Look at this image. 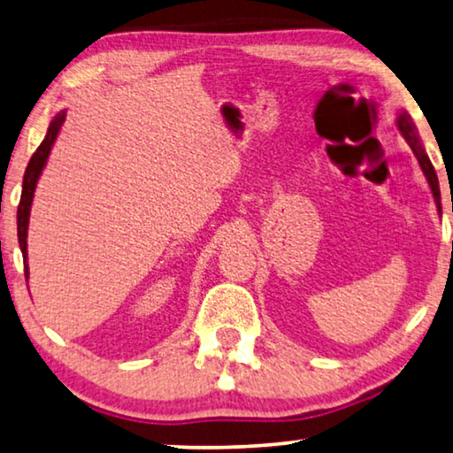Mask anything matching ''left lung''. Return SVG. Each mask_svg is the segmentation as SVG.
<instances>
[{"instance_id": "1", "label": "left lung", "mask_w": 453, "mask_h": 453, "mask_svg": "<svg viewBox=\"0 0 453 453\" xmlns=\"http://www.w3.org/2000/svg\"><path fill=\"white\" fill-rule=\"evenodd\" d=\"M396 130H399V134L404 138V142H407L411 150H413L417 162H419L421 171L425 174V179H427V185L431 188V195H434V201L437 205V213H440V218H441V195H440V183H437L435 168H434V165H431L427 152H425L423 142L419 138V132H417V126L413 124V119H411V116L404 110L396 113Z\"/></svg>"}]
</instances>
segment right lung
Returning <instances> with one entry per match:
<instances>
[{"label":"right lung","mask_w":453,"mask_h":453,"mask_svg":"<svg viewBox=\"0 0 453 453\" xmlns=\"http://www.w3.org/2000/svg\"><path fill=\"white\" fill-rule=\"evenodd\" d=\"M65 118H66V110H60L57 116L52 118L50 126H49V132H46L42 144H40L38 150L32 154V158H30L28 166H26V173H24L22 197H19V205H18V242H19V250H22V256H24L26 279H30V270H28V224H30L34 193H36V185L40 180V174H42L46 162H49L54 142H57L58 134H60V127H63V124H65Z\"/></svg>","instance_id":"add662e5"}]
</instances>
